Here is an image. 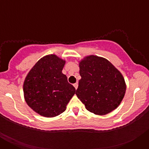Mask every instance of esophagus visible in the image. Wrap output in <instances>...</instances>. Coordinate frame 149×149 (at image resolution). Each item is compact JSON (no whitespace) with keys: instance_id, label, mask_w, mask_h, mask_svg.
Masks as SVG:
<instances>
[{"instance_id":"1","label":"esophagus","mask_w":149,"mask_h":149,"mask_svg":"<svg viewBox=\"0 0 149 149\" xmlns=\"http://www.w3.org/2000/svg\"><path fill=\"white\" fill-rule=\"evenodd\" d=\"M73 86H74V87L75 88V89H77V87H78V84H77V83H75V84H73Z\"/></svg>"}]
</instances>
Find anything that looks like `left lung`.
<instances>
[{"instance_id": "8db88e82", "label": "left lung", "mask_w": 149, "mask_h": 149, "mask_svg": "<svg viewBox=\"0 0 149 149\" xmlns=\"http://www.w3.org/2000/svg\"><path fill=\"white\" fill-rule=\"evenodd\" d=\"M79 67L81 79L76 95L86 110L103 116L116 109L126 91L121 72L107 59L95 55L85 56Z\"/></svg>"}]
</instances>
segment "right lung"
Returning <instances> with one entry per match:
<instances>
[{"label":"right lung","instance_id":"1","mask_svg":"<svg viewBox=\"0 0 149 149\" xmlns=\"http://www.w3.org/2000/svg\"><path fill=\"white\" fill-rule=\"evenodd\" d=\"M65 63L56 55H46L30 69L24 81L26 103L42 116L61 114L75 93V88L62 72Z\"/></svg>","mask_w":149,"mask_h":149}]
</instances>
